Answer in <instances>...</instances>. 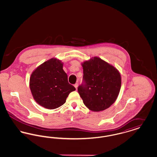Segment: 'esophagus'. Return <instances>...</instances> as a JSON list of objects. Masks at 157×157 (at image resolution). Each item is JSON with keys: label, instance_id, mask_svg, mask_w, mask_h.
Instances as JSON below:
<instances>
[{"label": "esophagus", "instance_id": "1", "mask_svg": "<svg viewBox=\"0 0 157 157\" xmlns=\"http://www.w3.org/2000/svg\"><path fill=\"white\" fill-rule=\"evenodd\" d=\"M74 86H75V88H76V90H77V88H78V83H76L75 85H74Z\"/></svg>", "mask_w": 157, "mask_h": 157}]
</instances>
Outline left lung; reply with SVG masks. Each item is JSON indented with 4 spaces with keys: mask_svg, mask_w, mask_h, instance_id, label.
I'll return each instance as SVG.
<instances>
[{
    "mask_svg": "<svg viewBox=\"0 0 157 157\" xmlns=\"http://www.w3.org/2000/svg\"><path fill=\"white\" fill-rule=\"evenodd\" d=\"M83 83L78 91L85 105L90 111L99 112L116 101L121 86L120 72L108 62L95 56L82 63Z\"/></svg>",
    "mask_w": 157,
    "mask_h": 157,
    "instance_id": "left-lung-1",
    "label": "left lung"
}]
</instances>
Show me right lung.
<instances>
[{"instance_id":"1","label":"right lung","mask_w":157,"mask_h":157,"mask_svg":"<svg viewBox=\"0 0 157 157\" xmlns=\"http://www.w3.org/2000/svg\"><path fill=\"white\" fill-rule=\"evenodd\" d=\"M29 87L37 104L46 109H56L66 102L69 94L76 90L69 84L63 63L50 59L39 65L30 75Z\"/></svg>"}]
</instances>
